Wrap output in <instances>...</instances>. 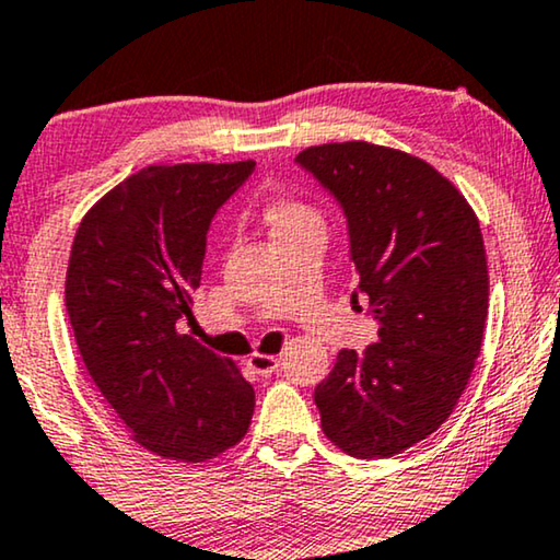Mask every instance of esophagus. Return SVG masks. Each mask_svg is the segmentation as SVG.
<instances>
[{"label": "esophagus", "instance_id": "esophagus-1", "mask_svg": "<svg viewBox=\"0 0 560 560\" xmlns=\"http://www.w3.org/2000/svg\"><path fill=\"white\" fill-rule=\"evenodd\" d=\"M248 368L258 375H271V373H277L279 358L277 355H266V352H254V355L248 358Z\"/></svg>", "mask_w": 560, "mask_h": 560}]
</instances>
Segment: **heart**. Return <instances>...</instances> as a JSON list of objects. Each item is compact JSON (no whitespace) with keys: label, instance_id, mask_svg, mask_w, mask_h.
<instances>
[{"label":"heart","instance_id":"obj_1","mask_svg":"<svg viewBox=\"0 0 560 560\" xmlns=\"http://www.w3.org/2000/svg\"><path fill=\"white\" fill-rule=\"evenodd\" d=\"M264 220L271 228L273 241L310 231H327V220L322 215V210L299 198H273L271 202H266Z\"/></svg>","mask_w":560,"mask_h":560}]
</instances>
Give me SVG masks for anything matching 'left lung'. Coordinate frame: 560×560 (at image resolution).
<instances>
[{"instance_id":"8db88e82","label":"left lung","mask_w":560,"mask_h":560,"mask_svg":"<svg viewBox=\"0 0 560 560\" xmlns=\"http://www.w3.org/2000/svg\"><path fill=\"white\" fill-rule=\"evenodd\" d=\"M296 162L342 202L358 291L381 337L337 352L314 390L322 431L345 454L388 459L441 429L482 350L490 277L479 220L454 183L400 149L329 141Z\"/></svg>"}]
</instances>
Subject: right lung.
I'll use <instances>...</instances> for the list:
<instances>
[{"mask_svg":"<svg viewBox=\"0 0 560 560\" xmlns=\"http://www.w3.org/2000/svg\"><path fill=\"white\" fill-rule=\"evenodd\" d=\"M254 164L141 167L85 212L70 248L66 310L83 365L129 439L162 459H215L250 427L254 385L183 327L210 220Z\"/></svg>","mask_w":560,"mask_h":560,"instance_id":"obj_1","label":"right lung"}]
</instances>
